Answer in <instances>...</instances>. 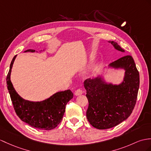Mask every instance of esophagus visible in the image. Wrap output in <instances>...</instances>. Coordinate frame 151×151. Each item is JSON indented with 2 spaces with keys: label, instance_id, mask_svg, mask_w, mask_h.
<instances>
[{
  "label": "esophagus",
  "instance_id": "34e87169",
  "mask_svg": "<svg viewBox=\"0 0 151 151\" xmlns=\"http://www.w3.org/2000/svg\"><path fill=\"white\" fill-rule=\"evenodd\" d=\"M83 93V90L81 89H78L75 91L74 94L76 95H80Z\"/></svg>",
  "mask_w": 151,
  "mask_h": 151
}]
</instances>
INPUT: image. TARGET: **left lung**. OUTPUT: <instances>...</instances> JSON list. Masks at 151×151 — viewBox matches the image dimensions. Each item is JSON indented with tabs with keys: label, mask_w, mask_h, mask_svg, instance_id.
Returning <instances> with one entry per match:
<instances>
[{
	"label": "left lung",
	"mask_w": 151,
	"mask_h": 151,
	"mask_svg": "<svg viewBox=\"0 0 151 151\" xmlns=\"http://www.w3.org/2000/svg\"><path fill=\"white\" fill-rule=\"evenodd\" d=\"M109 42L116 49L124 52L115 42ZM110 66L126 70L124 82L120 85H108L101 78L88 79L84 82L89 102L87 119L99 129L111 128L126 120L133 111L138 96L139 75L132 56H124L112 62Z\"/></svg>",
	"instance_id": "1"
}]
</instances>
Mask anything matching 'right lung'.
<instances>
[{"label":"right lung","instance_id":"1","mask_svg":"<svg viewBox=\"0 0 151 151\" xmlns=\"http://www.w3.org/2000/svg\"><path fill=\"white\" fill-rule=\"evenodd\" d=\"M29 51L35 52V50L28 49L25 52ZM16 56L17 55L11 62L6 78L7 86L14 111L23 122L32 127L43 130L53 129L61 122L65 106L73 98V93L70 90L60 91L42 102H33L24 100L16 92L10 81L11 71Z\"/></svg>","mask_w":151,"mask_h":151}]
</instances>
